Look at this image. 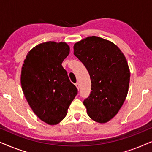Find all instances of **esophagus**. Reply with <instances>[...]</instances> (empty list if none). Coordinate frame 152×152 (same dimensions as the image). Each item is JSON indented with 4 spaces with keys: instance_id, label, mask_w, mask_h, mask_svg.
I'll list each match as a JSON object with an SVG mask.
<instances>
[{
    "instance_id": "34e87169",
    "label": "esophagus",
    "mask_w": 152,
    "mask_h": 152,
    "mask_svg": "<svg viewBox=\"0 0 152 152\" xmlns=\"http://www.w3.org/2000/svg\"><path fill=\"white\" fill-rule=\"evenodd\" d=\"M75 86L77 87V88L78 90H79V89H80V84H79V83H76Z\"/></svg>"
}]
</instances>
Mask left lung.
Here are the masks:
<instances>
[{
  "label": "left lung",
  "mask_w": 152,
  "mask_h": 152,
  "mask_svg": "<svg viewBox=\"0 0 152 152\" xmlns=\"http://www.w3.org/2000/svg\"><path fill=\"white\" fill-rule=\"evenodd\" d=\"M73 49L91 80L92 91L84 101L87 114L106 123L118 113L127 95L130 70L126 57L113 42L95 36L75 43Z\"/></svg>",
  "instance_id": "left-lung-1"
}]
</instances>
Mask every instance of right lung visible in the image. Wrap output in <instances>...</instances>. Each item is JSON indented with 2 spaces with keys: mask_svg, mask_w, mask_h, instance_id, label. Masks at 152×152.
Here are the masks:
<instances>
[{
  "mask_svg": "<svg viewBox=\"0 0 152 152\" xmlns=\"http://www.w3.org/2000/svg\"><path fill=\"white\" fill-rule=\"evenodd\" d=\"M69 53L65 42L40 43L28 52L21 68L20 84L26 100L37 117L50 125L64 120L77 94L61 66Z\"/></svg>",
  "mask_w": 152,
  "mask_h": 152,
  "instance_id": "right-lung-1",
  "label": "right lung"
}]
</instances>
